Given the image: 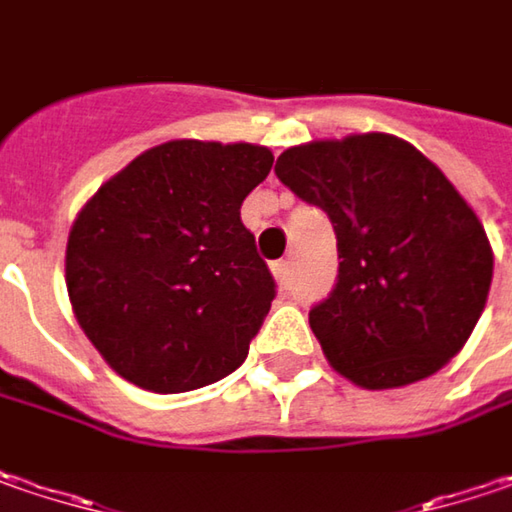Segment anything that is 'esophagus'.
<instances>
[{"mask_svg": "<svg viewBox=\"0 0 512 512\" xmlns=\"http://www.w3.org/2000/svg\"><path fill=\"white\" fill-rule=\"evenodd\" d=\"M273 276H276V282H279L282 288H288V285H291V262H288V259L273 262Z\"/></svg>", "mask_w": 512, "mask_h": 512, "instance_id": "34e87169", "label": "esophagus"}]
</instances>
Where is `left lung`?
Here are the masks:
<instances>
[{"mask_svg":"<svg viewBox=\"0 0 512 512\" xmlns=\"http://www.w3.org/2000/svg\"><path fill=\"white\" fill-rule=\"evenodd\" d=\"M276 175L337 236V282L308 314L328 363L363 389L449 363L484 311L493 250L447 175L380 132L291 146Z\"/></svg>","mask_w":512,"mask_h":512,"instance_id":"left-lung-1","label":"left lung"}]
</instances>
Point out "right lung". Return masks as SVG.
Returning <instances> with one entry per match:
<instances>
[{
	"label": "right lung",
	"mask_w": 512,
	"mask_h": 512,
	"mask_svg": "<svg viewBox=\"0 0 512 512\" xmlns=\"http://www.w3.org/2000/svg\"><path fill=\"white\" fill-rule=\"evenodd\" d=\"M273 155L253 143L146 149L80 210L65 285L80 328L129 383L178 395L247 357L276 282L242 224Z\"/></svg>",
	"instance_id": "add662e5"
}]
</instances>
